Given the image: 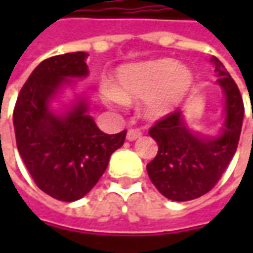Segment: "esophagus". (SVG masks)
<instances>
[{"label": "esophagus", "mask_w": 253, "mask_h": 253, "mask_svg": "<svg viewBox=\"0 0 253 253\" xmlns=\"http://www.w3.org/2000/svg\"><path fill=\"white\" fill-rule=\"evenodd\" d=\"M142 136V132L139 129H128L126 132V139L128 141H136V139H139Z\"/></svg>", "instance_id": "obj_1"}]
</instances>
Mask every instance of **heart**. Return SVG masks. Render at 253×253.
<instances>
[{
  "instance_id": "heart-1",
  "label": "heart",
  "mask_w": 253,
  "mask_h": 253,
  "mask_svg": "<svg viewBox=\"0 0 253 253\" xmlns=\"http://www.w3.org/2000/svg\"><path fill=\"white\" fill-rule=\"evenodd\" d=\"M194 84V76L174 59L159 57L120 66L112 84H100L102 101L110 107L142 100V112L149 120H162L176 111Z\"/></svg>"
}]
</instances>
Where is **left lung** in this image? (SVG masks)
I'll use <instances>...</instances> for the list:
<instances>
[{"instance_id":"obj_1","label":"left lung","mask_w":253,"mask_h":253,"mask_svg":"<svg viewBox=\"0 0 253 253\" xmlns=\"http://www.w3.org/2000/svg\"><path fill=\"white\" fill-rule=\"evenodd\" d=\"M210 62L224 95V122L218 135L209 136L190 129L179 110L149 129L159 149L146 170L155 187L173 201H189L209 193L225 171L238 146L244 120L241 92L217 57L212 56Z\"/></svg>"}]
</instances>
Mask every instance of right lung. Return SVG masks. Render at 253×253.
I'll return each mask as SVG.
<instances>
[{
    "label": "right lung",
    "instance_id": "obj_1",
    "mask_svg": "<svg viewBox=\"0 0 253 253\" xmlns=\"http://www.w3.org/2000/svg\"><path fill=\"white\" fill-rule=\"evenodd\" d=\"M87 56L59 54L38 64L14 110L16 146L26 169L42 191L67 203L80 200L97 184L126 135L100 131L84 95H76L62 112L52 108L64 88L74 85L73 79L88 76Z\"/></svg>",
    "mask_w": 253,
    "mask_h": 253
}]
</instances>
